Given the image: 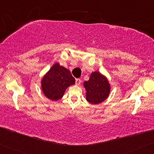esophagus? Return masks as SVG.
I'll return each instance as SVG.
<instances>
[{"label":"esophagus","mask_w":154,"mask_h":154,"mask_svg":"<svg viewBox=\"0 0 154 154\" xmlns=\"http://www.w3.org/2000/svg\"><path fill=\"white\" fill-rule=\"evenodd\" d=\"M81 82H82V80H80V79H75V84H76L77 85H80V83H81Z\"/></svg>","instance_id":"1"}]
</instances>
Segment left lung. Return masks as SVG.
<instances>
[{"label":"left lung","instance_id":"left-lung-1","mask_svg":"<svg viewBox=\"0 0 154 154\" xmlns=\"http://www.w3.org/2000/svg\"><path fill=\"white\" fill-rule=\"evenodd\" d=\"M86 99L89 103L96 105L105 100L110 93V85L105 75L98 72L91 74L89 80L84 82Z\"/></svg>","mask_w":154,"mask_h":154}]
</instances>
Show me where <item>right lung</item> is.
Instances as JSON below:
<instances>
[{
    "label": "right lung",
    "mask_w": 154,
    "mask_h": 154,
    "mask_svg": "<svg viewBox=\"0 0 154 154\" xmlns=\"http://www.w3.org/2000/svg\"><path fill=\"white\" fill-rule=\"evenodd\" d=\"M75 81L69 71L56 63L42 78V90L47 98L56 101L62 98L67 87Z\"/></svg>",
    "instance_id": "obj_1"
}]
</instances>
